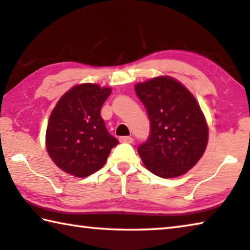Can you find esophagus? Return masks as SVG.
Returning <instances> with one entry per match:
<instances>
[{"label": "esophagus", "mask_w": 250, "mask_h": 250, "mask_svg": "<svg viewBox=\"0 0 250 250\" xmlns=\"http://www.w3.org/2000/svg\"><path fill=\"white\" fill-rule=\"evenodd\" d=\"M120 142L122 143H133V138L130 136H123L120 138Z\"/></svg>", "instance_id": "obj_1"}]
</instances>
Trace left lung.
<instances>
[{"instance_id": "left-lung-1", "label": "left lung", "mask_w": 250, "mask_h": 250, "mask_svg": "<svg viewBox=\"0 0 250 250\" xmlns=\"http://www.w3.org/2000/svg\"><path fill=\"white\" fill-rule=\"evenodd\" d=\"M135 91L151 124L147 141L137 148L145 167L160 178L187 173L208 143V125L197 99L167 76L138 83Z\"/></svg>"}]
</instances>
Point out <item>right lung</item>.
<instances>
[{
  "label": "right lung",
  "mask_w": 250,
  "mask_h": 250,
  "mask_svg": "<svg viewBox=\"0 0 250 250\" xmlns=\"http://www.w3.org/2000/svg\"><path fill=\"white\" fill-rule=\"evenodd\" d=\"M110 93L109 87L82 83L68 90L51 112L45 145L51 160L66 173L77 178L95 173L118 144L101 116Z\"/></svg>",
  "instance_id": "obj_1"
}]
</instances>
